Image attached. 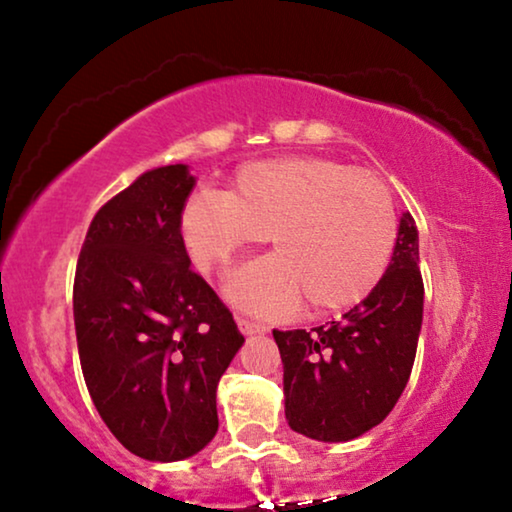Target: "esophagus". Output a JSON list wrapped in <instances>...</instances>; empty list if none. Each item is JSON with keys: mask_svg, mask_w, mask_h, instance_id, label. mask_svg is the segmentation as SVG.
<instances>
[{"mask_svg": "<svg viewBox=\"0 0 512 512\" xmlns=\"http://www.w3.org/2000/svg\"><path fill=\"white\" fill-rule=\"evenodd\" d=\"M237 326H240V331H242L244 335L265 333V331H268V326L261 324V321H254V319H247V317H237Z\"/></svg>", "mask_w": 512, "mask_h": 512, "instance_id": "1", "label": "esophagus"}]
</instances>
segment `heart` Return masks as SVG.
I'll use <instances>...</instances> for the list:
<instances>
[{"instance_id":"b5f03b06","label":"heart","mask_w":512,"mask_h":512,"mask_svg":"<svg viewBox=\"0 0 512 512\" xmlns=\"http://www.w3.org/2000/svg\"><path fill=\"white\" fill-rule=\"evenodd\" d=\"M181 237L209 275L270 237L275 254L235 272L230 300L265 317L305 300L310 312L331 314L359 305L387 275L398 214L375 174L333 158H275L240 167L226 193H195Z\"/></svg>"}]
</instances>
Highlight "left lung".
<instances>
[{
  "label": "left lung",
  "instance_id": "1",
  "mask_svg": "<svg viewBox=\"0 0 512 512\" xmlns=\"http://www.w3.org/2000/svg\"><path fill=\"white\" fill-rule=\"evenodd\" d=\"M415 219L403 214L387 275L340 321L272 331L284 363L286 422L324 443L352 440L394 410L410 380L424 310Z\"/></svg>",
  "mask_w": 512,
  "mask_h": 512
}]
</instances>
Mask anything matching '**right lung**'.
Wrapping results in <instances>:
<instances>
[{
  "mask_svg": "<svg viewBox=\"0 0 512 512\" xmlns=\"http://www.w3.org/2000/svg\"><path fill=\"white\" fill-rule=\"evenodd\" d=\"M193 186L186 165H167L104 202L74 275L90 398L118 443L149 461L186 459L216 436V387L244 342L188 268L181 212Z\"/></svg>",
  "mask_w": 512,
  "mask_h": 512,
  "instance_id": "obj_1",
  "label": "right lung"
}]
</instances>
